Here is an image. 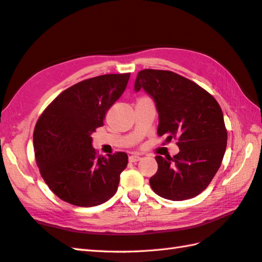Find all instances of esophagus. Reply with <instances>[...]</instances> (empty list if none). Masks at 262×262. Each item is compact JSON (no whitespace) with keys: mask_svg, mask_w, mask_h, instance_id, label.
Instances as JSON below:
<instances>
[{"mask_svg":"<svg viewBox=\"0 0 262 262\" xmlns=\"http://www.w3.org/2000/svg\"><path fill=\"white\" fill-rule=\"evenodd\" d=\"M141 159H142V158L140 157V155H136V154L130 155V157H129V162L135 163V162H138V161H140Z\"/></svg>","mask_w":262,"mask_h":262,"instance_id":"1","label":"esophagus"}]
</instances>
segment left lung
I'll list each match as a JSON object with an SVG mask.
<instances>
[{
    "instance_id": "left-lung-1",
    "label": "left lung",
    "mask_w": 262,
    "mask_h": 262,
    "mask_svg": "<svg viewBox=\"0 0 262 262\" xmlns=\"http://www.w3.org/2000/svg\"><path fill=\"white\" fill-rule=\"evenodd\" d=\"M135 91L153 98L159 113L158 135L177 141L173 158L155 157L158 171L149 185L160 197L186 200L208 187L226 149L227 130L215 98L196 83L171 71L138 72Z\"/></svg>"
}]
</instances>
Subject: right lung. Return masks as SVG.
Here are the masks:
<instances>
[{"mask_svg":"<svg viewBox=\"0 0 262 262\" xmlns=\"http://www.w3.org/2000/svg\"><path fill=\"white\" fill-rule=\"evenodd\" d=\"M129 76L104 74L76 83L39 117L33 130L36 162L46 185L64 202L92 207L107 202L118 189L127 154L98 155L91 135L103 125Z\"/></svg>","mask_w":262,"mask_h":262,"instance_id":"1","label":"right lung"}]
</instances>
